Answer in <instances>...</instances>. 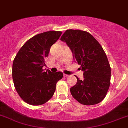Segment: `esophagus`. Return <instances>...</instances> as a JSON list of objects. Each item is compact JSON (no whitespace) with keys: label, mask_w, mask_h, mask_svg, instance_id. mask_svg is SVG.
Returning <instances> with one entry per match:
<instances>
[{"label":"esophagus","mask_w":128,"mask_h":128,"mask_svg":"<svg viewBox=\"0 0 128 128\" xmlns=\"http://www.w3.org/2000/svg\"><path fill=\"white\" fill-rule=\"evenodd\" d=\"M64 76L66 77V78H67V77L69 76V75H66V74H64Z\"/></svg>","instance_id":"esophagus-1"}]
</instances>
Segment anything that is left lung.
I'll return each instance as SVG.
<instances>
[{"label":"left lung","instance_id":"8db88e82","mask_svg":"<svg viewBox=\"0 0 128 128\" xmlns=\"http://www.w3.org/2000/svg\"><path fill=\"white\" fill-rule=\"evenodd\" d=\"M61 40L66 43L75 62L81 66L84 80L70 88L76 100L84 105H94L106 97L110 84L111 68L107 56L92 35L81 30H68Z\"/></svg>","mask_w":128,"mask_h":128}]
</instances>
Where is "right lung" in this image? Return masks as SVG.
<instances>
[{
    "instance_id": "add662e5",
    "label": "right lung",
    "mask_w": 128,
    "mask_h": 128,
    "mask_svg": "<svg viewBox=\"0 0 128 128\" xmlns=\"http://www.w3.org/2000/svg\"><path fill=\"white\" fill-rule=\"evenodd\" d=\"M61 32H44L29 39L18 53L12 64V79L20 98L29 104L47 103L54 95L61 72L53 73L42 69L50 48L56 42Z\"/></svg>"
}]
</instances>
